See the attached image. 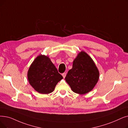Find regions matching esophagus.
Wrapping results in <instances>:
<instances>
[{
    "mask_svg": "<svg viewBox=\"0 0 128 128\" xmlns=\"http://www.w3.org/2000/svg\"><path fill=\"white\" fill-rule=\"evenodd\" d=\"M66 73H63L62 74V76H63V78H65V76H66Z\"/></svg>",
    "mask_w": 128,
    "mask_h": 128,
    "instance_id": "obj_1",
    "label": "esophagus"
}]
</instances>
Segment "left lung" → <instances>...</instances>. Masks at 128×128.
<instances>
[{"label": "left lung", "mask_w": 128, "mask_h": 128, "mask_svg": "<svg viewBox=\"0 0 128 128\" xmlns=\"http://www.w3.org/2000/svg\"><path fill=\"white\" fill-rule=\"evenodd\" d=\"M99 71L92 58L85 52L78 54L68 70L65 80L72 90L79 94L90 92L98 80Z\"/></svg>", "instance_id": "8db88e82"}]
</instances>
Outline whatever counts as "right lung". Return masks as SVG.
<instances>
[{"mask_svg":"<svg viewBox=\"0 0 128 128\" xmlns=\"http://www.w3.org/2000/svg\"><path fill=\"white\" fill-rule=\"evenodd\" d=\"M30 85L40 94L52 92L58 82L63 78L48 56L40 55L33 61L28 72Z\"/></svg>","mask_w":128,"mask_h":128,"instance_id":"right-lung-1","label":"right lung"}]
</instances>
